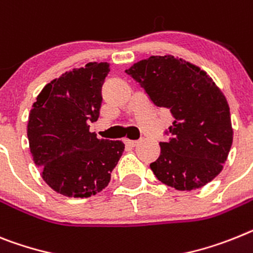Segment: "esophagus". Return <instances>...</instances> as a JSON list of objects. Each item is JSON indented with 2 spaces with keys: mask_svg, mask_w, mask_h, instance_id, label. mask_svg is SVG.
Here are the masks:
<instances>
[{
  "mask_svg": "<svg viewBox=\"0 0 253 253\" xmlns=\"http://www.w3.org/2000/svg\"><path fill=\"white\" fill-rule=\"evenodd\" d=\"M125 143L128 144V146H130V147H135V146L139 143V141H130V139H125Z\"/></svg>",
  "mask_w": 253,
  "mask_h": 253,
  "instance_id": "esophagus-1",
  "label": "esophagus"
}]
</instances>
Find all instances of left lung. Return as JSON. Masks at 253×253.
Returning <instances> with one entry per match:
<instances>
[{"mask_svg":"<svg viewBox=\"0 0 253 253\" xmlns=\"http://www.w3.org/2000/svg\"><path fill=\"white\" fill-rule=\"evenodd\" d=\"M125 71L153 105L174 116L172 138L160 142L161 153L150 165L156 178L178 191L210 183L223 170L233 143L229 105L212 78L172 55L151 56Z\"/></svg>","mask_w":253,"mask_h":253,"instance_id":"8db88e82","label":"left lung"}]
</instances>
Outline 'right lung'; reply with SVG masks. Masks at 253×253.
I'll list each match as a JSON object with an SVG mask.
<instances>
[{"label": "right lung", "instance_id": "1", "mask_svg": "<svg viewBox=\"0 0 253 253\" xmlns=\"http://www.w3.org/2000/svg\"><path fill=\"white\" fill-rule=\"evenodd\" d=\"M107 62L65 71L37 96L28 120L33 161L43 180L66 197L87 198L107 187L124 151L122 141L98 139L89 122L100 116Z\"/></svg>", "mask_w": 253, "mask_h": 253}]
</instances>
